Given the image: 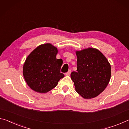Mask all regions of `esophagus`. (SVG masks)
I'll return each instance as SVG.
<instances>
[{"label":"esophagus","instance_id":"obj_1","mask_svg":"<svg viewBox=\"0 0 129 129\" xmlns=\"http://www.w3.org/2000/svg\"><path fill=\"white\" fill-rule=\"evenodd\" d=\"M71 70H69L68 71V72L66 73V75H69L71 74Z\"/></svg>","mask_w":129,"mask_h":129}]
</instances>
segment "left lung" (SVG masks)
Masks as SVG:
<instances>
[{"instance_id":"obj_1","label":"left lung","mask_w":129,"mask_h":129,"mask_svg":"<svg viewBox=\"0 0 129 129\" xmlns=\"http://www.w3.org/2000/svg\"><path fill=\"white\" fill-rule=\"evenodd\" d=\"M77 70L71 73L75 90L84 99L100 95L107 87L111 77V66L98 50L88 48L77 51Z\"/></svg>"}]
</instances>
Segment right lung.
<instances>
[{"label":"right lung","instance_id":"obj_1","mask_svg":"<svg viewBox=\"0 0 129 129\" xmlns=\"http://www.w3.org/2000/svg\"><path fill=\"white\" fill-rule=\"evenodd\" d=\"M58 49L50 43L41 45L27 56L23 65V74L31 89L46 93L55 87L64 77L60 73L62 59H56Z\"/></svg>","mask_w":129,"mask_h":129}]
</instances>
